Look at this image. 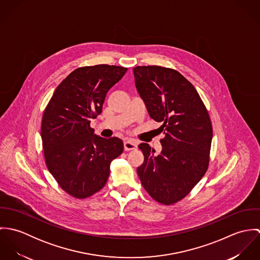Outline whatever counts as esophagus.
Wrapping results in <instances>:
<instances>
[{
    "label": "esophagus",
    "mask_w": 260,
    "mask_h": 260,
    "mask_svg": "<svg viewBox=\"0 0 260 260\" xmlns=\"http://www.w3.org/2000/svg\"><path fill=\"white\" fill-rule=\"evenodd\" d=\"M137 148V142L135 140H126L124 142V149L125 151H130V150H134Z\"/></svg>",
    "instance_id": "1"
}]
</instances>
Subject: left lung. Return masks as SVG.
Masks as SVG:
<instances>
[{
	"mask_svg": "<svg viewBox=\"0 0 260 260\" xmlns=\"http://www.w3.org/2000/svg\"><path fill=\"white\" fill-rule=\"evenodd\" d=\"M133 72L150 117L162 123L165 134L158 155L147 143L139 145L144 162L137 173L155 201L172 205L185 198L208 169L211 120L194 86L178 71L137 66Z\"/></svg>",
	"mask_w": 260,
	"mask_h": 260,
	"instance_id": "left-lung-1",
	"label": "left lung"
}]
</instances>
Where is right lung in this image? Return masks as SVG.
Wrapping results in <instances>:
<instances>
[{"label":"right lung","mask_w":260,"mask_h":260,"mask_svg":"<svg viewBox=\"0 0 260 260\" xmlns=\"http://www.w3.org/2000/svg\"><path fill=\"white\" fill-rule=\"evenodd\" d=\"M126 71L105 64L80 67L60 83L44 110L41 137L47 168L75 198L100 191L112 161L124 150L117 137L94 135L90 122L102 112L107 92Z\"/></svg>","instance_id":"1"}]
</instances>
